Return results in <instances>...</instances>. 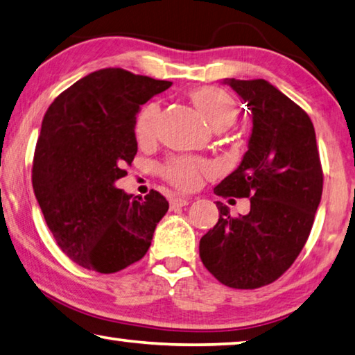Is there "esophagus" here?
<instances>
[{
  "mask_svg": "<svg viewBox=\"0 0 355 355\" xmlns=\"http://www.w3.org/2000/svg\"><path fill=\"white\" fill-rule=\"evenodd\" d=\"M189 202H190V198L174 196V198H171V200H170V206H171L173 209H176V207H184V206H187Z\"/></svg>",
  "mask_w": 355,
  "mask_h": 355,
  "instance_id": "esophagus-1",
  "label": "esophagus"
}]
</instances>
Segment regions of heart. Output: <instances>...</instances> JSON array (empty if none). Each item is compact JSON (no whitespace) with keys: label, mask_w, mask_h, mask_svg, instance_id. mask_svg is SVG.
<instances>
[{"label":"heart","mask_w":355,"mask_h":355,"mask_svg":"<svg viewBox=\"0 0 355 355\" xmlns=\"http://www.w3.org/2000/svg\"><path fill=\"white\" fill-rule=\"evenodd\" d=\"M191 101L196 104L210 126L215 130L226 129L237 121L239 105L232 95L220 87H200L191 92ZM160 107L157 103H151L141 110L137 120L135 134L140 143L154 140L159 128ZM207 171V165L190 159H173L164 166L165 178L173 185L182 190H191L200 184L201 174Z\"/></svg>","instance_id":"heart-1"}]
</instances>
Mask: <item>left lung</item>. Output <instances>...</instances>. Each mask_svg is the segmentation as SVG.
I'll list each match as a JSON object with an SVG mask.
<instances>
[{
    "mask_svg": "<svg viewBox=\"0 0 355 355\" xmlns=\"http://www.w3.org/2000/svg\"><path fill=\"white\" fill-rule=\"evenodd\" d=\"M252 115L248 151L215 195L251 198L248 215L232 218L216 201L218 223L200 241L206 268L221 284L252 290L275 282L306 245L322 193L313 123L265 79H225Z\"/></svg>",
    "mask_w": 355,
    "mask_h": 355,
    "instance_id": "obj_1",
    "label": "left lung"
}]
</instances>
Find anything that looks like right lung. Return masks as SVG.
<instances>
[{
	"mask_svg": "<svg viewBox=\"0 0 355 355\" xmlns=\"http://www.w3.org/2000/svg\"><path fill=\"white\" fill-rule=\"evenodd\" d=\"M170 85L103 68L62 92L43 116L34 193L60 250L87 270L109 275L139 262L166 214L159 191L141 200L124 193L116 181L137 154L140 105Z\"/></svg>",
	"mask_w": 355,
	"mask_h": 355,
	"instance_id": "right-lung-1",
	"label": "right lung"
}]
</instances>
